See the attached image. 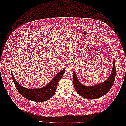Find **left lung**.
<instances>
[{
	"mask_svg": "<svg viewBox=\"0 0 126 126\" xmlns=\"http://www.w3.org/2000/svg\"><path fill=\"white\" fill-rule=\"evenodd\" d=\"M73 73V84L77 93L88 99L98 98L107 93L113 85L116 75L115 61L114 60L112 71L109 78L104 82L92 86H87L81 84L74 71Z\"/></svg>",
	"mask_w": 126,
	"mask_h": 126,
	"instance_id": "obj_1",
	"label": "left lung"
}]
</instances>
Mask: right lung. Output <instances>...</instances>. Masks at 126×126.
<instances>
[{"label": "right lung", "instance_id": "obj_1", "mask_svg": "<svg viewBox=\"0 0 126 126\" xmlns=\"http://www.w3.org/2000/svg\"><path fill=\"white\" fill-rule=\"evenodd\" d=\"M65 72V70H63L57 74L46 86L37 89H28L20 85L14 78L12 72V77L16 88L25 98L36 102H43L49 99L53 96L56 90L57 84Z\"/></svg>", "mask_w": 126, "mask_h": 126}]
</instances>
